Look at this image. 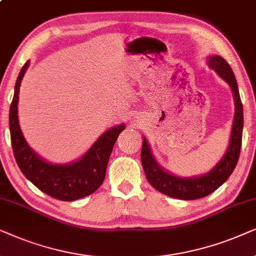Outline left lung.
<instances>
[{
    "instance_id": "8db88e82",
    "label": "left lung",
    "mask_w": 256,
    "mask_h": 256,
    "mask_svg": "<svg viewBox=\"0 0 256 256\" xmlns=\"http://www.w3.org/2000/svg\"><path fill=\"white\" fill-rule=\"evenodd\" d=\"M207 63H208L210 69L216 71L219 74V77L222 78L230 85L232 92H233L235 104V114L233 125H232L230 145H228L227 151L220 159V162L210 172L202 176H178L164 170L156 162V158L152 154L151 146L145 138H142L140 158L146 178L160 193L176 198V199L196 200L213 193L230 178L232 172L234 171L235 166H236L238 160H239L241 142H242L244 108L240 100L236 80H235L233 70L230 69V64L221 56H218V54L208 56Z\"/></svg>"
}]
</instances>
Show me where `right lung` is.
Wrapping results in <instances>:
<instances>
[{
	"label": "right lung",
	"instance_id": "1",
	"mask_svg": "<svg viewBox=\"0 0 256 256\" xmlns=\"http://www.w3.org/2000/svg\"><path fill=\"white\" fill-rule=\"evenodd\" d=\"M29 64L30 60L20 71L9 111L10 138L17 165L26 179H29L37 188L54 199L74 202L90 196L104 182L112 148L119 134L125 128V125H117L104 132L85 154L76 162L52 164L40 158L26 142L20 128L17 111L20 85Z\"/></svg>",
	"mask_w": 256,
	"mask_h": 256
}]
</instances>
